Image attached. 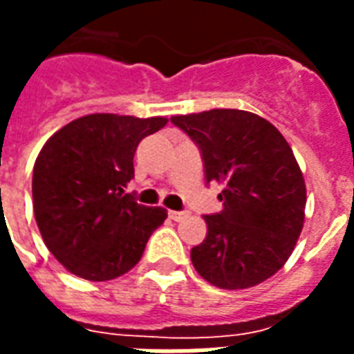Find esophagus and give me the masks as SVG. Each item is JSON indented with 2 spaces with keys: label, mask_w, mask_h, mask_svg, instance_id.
Returning a JSON list of instances; mask_svg holds the SVG:
<instances>
[{
  "label": "esophagus",
  "mask_w": 354,
  "mask_h": 354,
  "mask_svg": "<svg viewBox=\"0 0 354 354\" xmlns=\"http://www.w3.org/2000/svg\"><path fill=\"white\" fill-rule=\"evenodd\" d=\"M187 216H189V212H185V210H182V212L170 210L169 212V217H170V219H174V221H182V219H184V217H187Z\"/></svg>",
  "instance_id": "esophagus-1"
}]
</instances>
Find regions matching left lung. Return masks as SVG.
Here are the masks:
<instances>
[{
    "label": "left lung",
    "mask_w": 354,
    "mask_h": 354,
    "mask_svg": "<svg viewBox=\"0 0 354 354\" xmlns=\"http://www.w3.org/2000/svg\"><path fill=\"white\" fill-rule=\"evenodd\" d=\"M197 144L206 182L223 184V210L204 216L208 234L191 263L219 289H248L290 257L304 225L306 184L283 135L264 118L236 109L172 116Z\"/></svg>",
    "instance_id": "obj_1"
}]
</instances>
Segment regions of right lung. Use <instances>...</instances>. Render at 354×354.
I'll return each mask as SVG.
<instances>
[{
  "label": "right lung",
  "instance_id": "add662e5",
  "mask_svg": "<svg viewBox=\"0 0 354 354\" xmlns=\"http://www.w3.org/2000/svg\"><path fill=\"white\" fill-rule=\"evenodd\" d=\"M167 118L90 114L54 133L33 167V212L46 248L75 276L109 281L140 261L165 208L138 204L125 187L135 178L138 142Z\"/></svg>",
  "mask_w": 354,
  "mask_h": 354
}]
</instances>
